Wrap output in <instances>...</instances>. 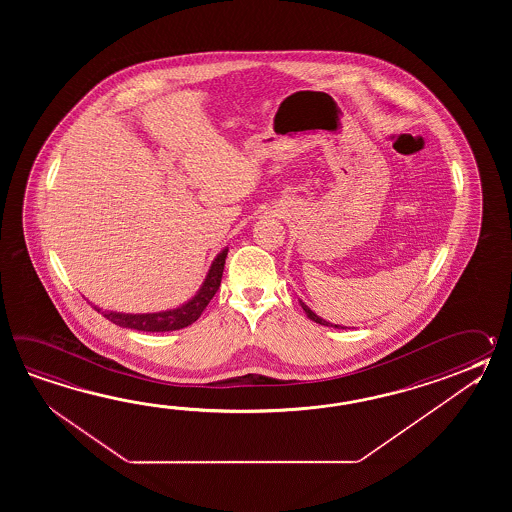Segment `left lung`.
Returning <instances> with one entry per match:
<instances>
[{"label": "left lung", "instance_id": "left-lung-1", "mask_svg": "<svg viewBox=\"0 0 512 512\" xmlns=\"http://www.w3.org/2000/svg\"><path fill=\"white\" fill-rule=\"evenodd\" d=\"M300 304H302V307H304L305 315L309 316V318H311V320H313V322H316V324H322V326H329V327H338V326H333V324H331V322H326V320H324V318H320V316H316L315 313H313V311H311V309H309V307H307V305L304 304V302H300Z\"/></svg>", "mask_w": 512, "mask_h": 512}]
</instances>
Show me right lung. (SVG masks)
Returning <instances> with one entry per match:
<instances>
[{"mask_svg": "<svg viewBox=\"0 0 512 512\" xmlns=\"http://www.w3.org/2000/svg\"><path fill=\"white\" fill-rule=\"evenodd\" d=\"M229 249L219 252L218 258L212 263L210 271L207 274V280L199 293L188 302L172 311L164 313H150V315H124V313H111V311H102L104 318L111 320L115 326L128 327V329H137V331H146V333H161V331H175L183 327L194 324L201 313L207 309L208 302L218 293L221 285V276L225 269V258H227ZM97 309V307H95ZM100 311V309H97Z\"/></svg>", "mask_w": 512, "mask_h": 512, "instance_id": "obj_1", "label": "right lung"}]
</instances>
